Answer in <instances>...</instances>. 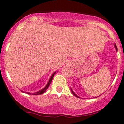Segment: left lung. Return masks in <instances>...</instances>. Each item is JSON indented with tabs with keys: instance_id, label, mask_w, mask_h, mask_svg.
<instances>
[{
	"instance_id": "1",
	"label": "left lung",
	"mask_w": 124,
	"mask_h": 124,
	"mask_svg": "<svg viewBox=\"0 0 124 124\" xmlns=\"http://www.w3.org/2000/svg\"><path fill=\"white\" fill-rule=\"evenodd\" d=\"M114 46H115V48H116V51H117V47H116V45L115 44H114ZM71 91H72V93H73V95H74V96H76V97H78V96H77V95H76V94H75V93H74V92L73 91H72V89H71Z\"/></svg>"
}]
</instances>
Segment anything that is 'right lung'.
<instances>
[{"mask_svg":"<svg viewBox=\"0 0 124 124\" xmlns=\"http://www.w3.org/2000/svg\"><path fill=\"white\" fill-rule=\"evenodd\" d=\"M55 73H56V72H54V73H53V74L52 75V76H51V77H50V79H49V81H48V83H47V85H46V86H45V87H44L43 89H41V90H40V91H38V92H34V93H30V92H24V91H22V92H24V93H27V94H29V95H31V94H32V95H41V94H42V93H43L44 92H46V90H47V89H48V87H49L50 85L51 82H52V79H53V77H54V76Z\"/></svg>","mask_w":124,"mask_h":124,"instance_id":"1","label":"right lung"}]
</instances>
